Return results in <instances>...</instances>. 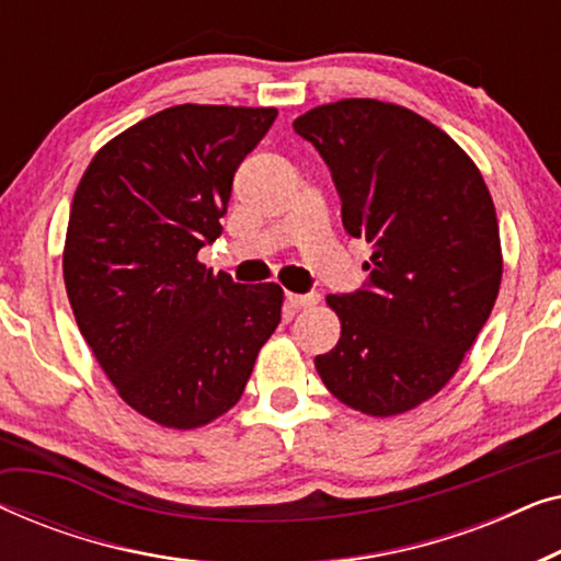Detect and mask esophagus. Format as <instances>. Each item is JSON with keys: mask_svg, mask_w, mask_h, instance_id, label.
<instances>
[{"mask_svg": "<svg viewBox=\"0 0 561 561\" xmlns=\"http://www.w3.org/2000/svg\"><path fill=\"white\" fill-rule=\"evenodd\" d=\"M286 301L290 309H309V306L319 304L317 294H286Z\"/></svg>", "mask_w": 561, "mask_h": 561, "instance_id": "esophagus-1", "label": "esophagus"}]
</instances>
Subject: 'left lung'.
<instances>
[{
    "label": "left lung",
    "mask_w": 561,
    "mask_h": 561,
    "mask_svg": "<svg viewBox=\"0 0 561 561\" xmlns=\"http://www.w3.org/2000/svg\"><path fill=\"white\" fill-rule=\"evenodd\" d=\"M294 129L327 160L347 234L373 250L367 288L327 296L342 336L313 365L336 401L398 416L447 386L493 311L503 278L493 196L474 160L405 106L340 99Z\"/></svg>",
    "instance_id": "1"
}]
</instances>
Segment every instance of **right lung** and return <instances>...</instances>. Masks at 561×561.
<instances>
[{
  "mask_svg": "<svg viewBox=\"0 0 561 561\" xmlns=\"http://www.w3.org/2000/svg\"><path fill=\"white\" fill-rule=\"evenodd\" d=\"M275 117L168 106L99 148L73 194L64 280L76 324L122 401L165 428L225 416L280 324L278 283L242 286L198 260Z\"/></svg>",
  "mask_w": 561,
  "mask_h": 561,
  "instance_id": "1",
  "label": "right lung"
}]
</instances>
